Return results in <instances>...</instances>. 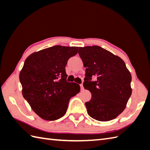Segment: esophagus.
Returning <instances> with one entry per match:
<instances>
[{
    "label": "esophagus",
    "mask_w": 150,
    "mask_h": 150,
    "mask_svg": "<svg viewBox=\"0 0 150 150\" xmlns=\"http://www.w3.org/2000/svg\"><path fill=\"white\" fill-rule=\"evenodd\" d=\"M80 86H81V91L84 90V87H83V85H82V84H81V85H80Z\"/></svg>",
    "instance_id": "obj_1"
}]
</instances>
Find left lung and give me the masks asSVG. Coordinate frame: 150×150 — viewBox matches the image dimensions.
I'll use <instances>...</instances> for the list:
<instances>
[{"mask_svg":"<svg viewBox=\"0 0 150 150\" xmlns=\"http://www.w3.org/2000/svg\"><path fill=\"white\" fill-rule=\"evenodd\" d=\"M79 55L86 68L84 88L91 98L85 103L89 115L98 121L115 119L131 96L132 75L119 57L98 46L79 47ZM92 76L97 81L91 82Z\"/></svg>","mask_w":150,"mask_h":150,"instance_id":"obj_1","label":"left lung"}]
</instances>
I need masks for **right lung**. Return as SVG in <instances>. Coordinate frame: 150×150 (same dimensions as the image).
Wrapping results in <instances>:
<instances>
[{
    "instance_id": "obj_1",
    "label": "right lung",
    "mask_w": 150,
    "mask_h": 150,
    "mask_svg": "<svg viewBox=\"0 0 150 150\" xmlns=\"http://www.w3.org/2000/svg\"><path fill=\"white\" fill-rule=\"evenodd\" d=\"M78 47L54 46L34 52L25 60L19 74L22 93L41 119L55 120L64 115L80 86L66 81L65 67Z\"/></svg>"
}]
</instances>
